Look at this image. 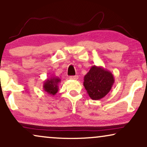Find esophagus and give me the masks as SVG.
Wrapping results in <instances>:
<instances>
[{"label":"esophagus","instance_id":"obj_1","mask_svg":"<svg viewBox=\"0 0 147 147\" xmlns=\"http://www.w3.org/2000/svg\"><path fill=\"white\" fill-rule=\"evenodd\" d=\"M69 79L71 80H76L78 79V76H70Z\"/></svg>","mask_w":147,"mask_h":147}]
</instances>
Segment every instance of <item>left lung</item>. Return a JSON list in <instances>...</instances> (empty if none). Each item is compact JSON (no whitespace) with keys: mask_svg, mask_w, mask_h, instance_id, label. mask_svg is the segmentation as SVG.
Here are the masks:
<instances>
[{"mask_svg":"<svg viewBox=\"0 0 147 147\" xmlns=\"http://www.w3.org/2000/svg\"><path fill=\"white\" fill-rule=\"evenodd\" d=\"M84 86L90 98L102 99L109 93L114 83L113 74L102 66L93 65L84 76Z\"/></svg>","mask_w":147,"mask_h":147,"instance_id":"1","label":"left lung"}]
</instances>
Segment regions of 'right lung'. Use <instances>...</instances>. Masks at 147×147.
I'll list each match as a JSON object with an SVG mask.
<instances>
[{"instance_id":"add662e5","label":"right lung","mask_w":147,"mask_h":147,"mask_svg":"<svg viewBox=\"0 0 147 147\" xmlns=\"http://www.w3.org/2000/svg\"><path fill=\"white\" fill-rule=\"evenodd\" d=\"M61 82V79L55 76H51L48 78L43 83V90L48 94L51 96H55L59 90V84Z\"/></svg>"}]
</instances>
